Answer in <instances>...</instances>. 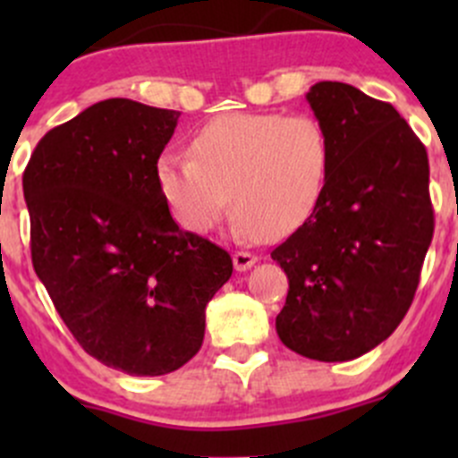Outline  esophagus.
<instances>
[{
	"mask_svg": "<svg viewBox=\"0 0 458 458\" xmlns=\"http://www.w3.org/2000/svg\"><path fill=\"white\" fill-rule=\"evenodd\" d=\"M259 261V257L255 255V252H248V250H237L233 255V263H234V270L239 272H246L250 270L252 266Z\"/></svg>",
	"mask_w": 458,
	"mask_h": 458,
	"instance_id": "esophagus-1",
	"label": "esophagus"
}]
</instances>
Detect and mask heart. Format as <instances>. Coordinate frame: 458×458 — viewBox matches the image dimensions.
Wrapping results in <instances>:
<instances>
[{"label":"heart","instance_id":"b5f03b06","mask_svg":"<svg viewBox=\"0 0 458 458\" xmlns=\"http://www.w3.org/2000/svg\"><path fill=\"white\" fill-rule=\"evenodd\" d=\"M330 164V135L312 114L230 113L203 123L191 155H161L157 186L191 233H208L233 203L243 230L276 239L315 212Z\"/></svg>","mask_w":458,"mask_h":458}]
</instances>
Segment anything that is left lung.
<instances>
[{
    "label": "left lung",
    "mask_w": 458,
    "mask_h": 458,
    "mask_svg": "<svg viewBox=\"0 0 458 458\" xmlns=\"http://www.w3.org/2000/svg\"><path fill=\"white\" fill-rule=\"evenodd\" d=\"M306 99L332 164L315 212L272 250L290 281L276 335L301 357L350 361L396 330L417 293L434 233L428 152L359 88L318 81Z\"/></svg>",
    "instance_id": "obj_1"
}]
</instances>
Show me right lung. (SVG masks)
Wrapping results in <instances>:
<instances>
[{
	"instance_id": "obj_1",
	"label": "right lung",
	"mask_w": 458,
	"mask_h": 458,
	"mask_svg": "<svg viewBox=\"0 0 458 458\" xmlns=\"http://www.w3.org/2000/svg\"><path fill=\"white\" fill-rule=\"evenodd\" d=\"M179 114L99 101L46 132L24 170L37 276L81 348L132 377L199 352L208 301L233 275L228 252L179 228L157 186Z\"/></svg>"
}]
</instances>
